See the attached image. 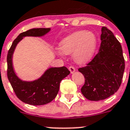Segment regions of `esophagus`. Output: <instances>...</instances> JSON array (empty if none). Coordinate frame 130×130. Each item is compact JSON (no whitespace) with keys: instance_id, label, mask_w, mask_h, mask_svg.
Wrapping results in <instances>:
<instances>
[{"instance_id":"esophagus-1","label":"esophagus","mask_w":130,"mask_h":130,"mask_svg":"<svg viewBox=\"0 0 130 130\" xmlns=\"http://www.w3.org/2000/svg\"><path fill=\"white\" fill-rule=\"evenodd\" d=\"M69 70H70V73H71V74H73V73H74L75 72V69L74 67H72V66L69 67Z\"/></svg>"}]
</instances>
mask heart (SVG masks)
I'll use <instances>...</instances> for the list:
<instances>
[{
	"mask_svg": "<svg viewBox=\"0 0 130 130\" xmlns=\"http://www.w3.org/2000/svg\"><path fill=\"white\" fill-rule=\"evenodd\" d=\"M97 37L93 31L80 30L73 32L63 39L60 43L62 55L72 53L73 60L79 64L89 61L94 56L97 48Z\"/></svg>",
	"mask_w": 130,
	"mask_h": 130,
	"instance_id": "heart-1",
	"label": "heart"
}]
</instances>
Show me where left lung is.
<instances>
[{"instance_id":"obj_1","label":"left lung","mask_w":130,"mask_h":130,"mask_svg":"<svg viewBox=\"0 0 130 130\" xmlns=\"http://www.w3.org/2000/svg\"><path fill=\"white\" fill-rule=\"evenodd\" d=\"M99 53L85 67L79 71L85 78L81 92L91 101L106 99L120 87L125 64L120 42L105 26L102 28Z\"/></svg>"}]
</instances>
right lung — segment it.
<instances>
[{
  "mask_svg": "<svg viewBox=\"0 0 130 130\" xmlns=\"http://www.w3.org/2000/svg\"><path fill=\"white\" fill-rule=\"evenodd\" d=\"M51 28H32L20 34L13 41L7 56V77L15 94L20 100L31 105H42L51 102L58 93L60 82L70 72L65 67L47 69L39 79L32 81L21 80L14 70L12 56L18 44L25 37H42Z\"/></svg>",
  "mask_w": 130,
  "mask_h": 130,
  "instance_id": "right-lung-1",
  "label": "right lung"
}]
</instances>
